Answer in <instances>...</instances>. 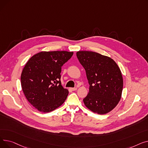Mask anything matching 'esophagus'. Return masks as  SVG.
I'll list each match as a JSON object with an SVG mask.
<instances>
[{
	"instance_id": "34e87169",
	"label": "esophagus",
	"mask_w": 148,
	"mask_h": 148,
	"mask_svg": "<svg viewBox=\"0 0 148 148\" xmlns=\"http://www.w3.org/2000/svg\"><path fill=\"white\" fill-rule=\"evenodd\" d=\"M70 89H71L72 91H74V90H76L77 89V88H70Z\"/></svg>"
}]
</instances>
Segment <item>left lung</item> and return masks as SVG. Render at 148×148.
I'll use <instances>...</instances> for the list:
<instances>
[{"mask_svg":"<svg viewBox=\"0 0 148 148\" xmlns=\"http://www.w3.org/2000/svg\"><path fill=\"white\" fill-rule=\"evenodd\" d=\"M86 71L89 92L83 99L88 109L104 114L116 107L121 98L123 78L121 69L110 57L90 51L76 53Z\"/></svg>","mask_w":148,"mask_h":148,"instance_id":"8db88e82","label":"left lung"}]
</instances>
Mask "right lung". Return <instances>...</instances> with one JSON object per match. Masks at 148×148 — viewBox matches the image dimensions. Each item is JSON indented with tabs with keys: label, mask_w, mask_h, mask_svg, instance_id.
<instances>
[{
	"label": "right lung",
	"mask_w": 148,
	"mask_h": 148,
	"mask_svg": "<svg viewBox=\"0 0 148 148\" xmlns=\"http://www.w3.org/2000/svg\"><path fill=\"white\" fill-rule=\"evenodd\" d=\"M73 51H41L31 57L23 68L21 84L29 101L39 112L49 113L66 100L68 90L62 86L61 67Z\"/></svg>",
	"instance_id": "1"
}]
</instances>
